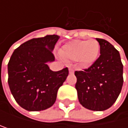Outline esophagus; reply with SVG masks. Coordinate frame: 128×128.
Segmentation results:
<instances>
[{
  "label": "esophagus",
  "mask_w": 128,
  "mask_h": 128,
  "mask_svg": "<svg viewBox=\"0 0 128 128\" xmlns=\"http://www.w3.org/2000/svg\"><path fill=\"white\" fill-rule=\"evenodd\" d=\"M69 73L70 74H73L74 73V68H72V67H69Z\"/></svg>",
  "instance_id": "esophagus-1"
}]
</instances>
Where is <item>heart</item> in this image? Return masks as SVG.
I'll use <instances>...</instances> for the list:
<instances>
[{
	"mask_svg": "<svg viewBox=\"0 0 128 128\" xmlns=\"http://www.w3.org/2000/svg\"><path fill=\"white\" fill-rule=\"evenodd\" d=\"M99 50V43L95 40H74L65 44L60 53L66 60H77L82 66H88L96 60Z\"/></svg>",
	"mask_w": 128,
	"mask_h": 128,
	"instance_id": "obj_1",
	"label": "heart"
}]
</instances>
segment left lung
Returning a JSON list of instances; mask_svg holds the SVG:
<instances>
[{
  "mask_svg": "<svg viewBox=\"0 0 128 128\" xmlns=\"http://www.w3.org/2000/svg\"><path fill=\"white\" fill-rule=\"evenodd\" d=\"M100 56L89 68L76 71V88L80 104L92 111H104L113 105L123 86V64L119 52L105 40L96 38Z\"/></svg>",
  "mask_w": 128,
  "mask_h": 128,
  "instance_id": "8db88e82",
  "label": "left lung"
}]
</instances>
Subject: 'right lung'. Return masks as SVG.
Here are the masks:
<instances>
[{
    "label": "right lung",
    "mask_w": 128,
    "mask_h": 128,
    "mask_svg": "<svg viewBox=\"0 0 128 128\" xmlns=\"http://www.w3.org/2000/svg\"><path fill=\"white\" fill-rule=\"evenodd\" d=\"M57 35L30 40L16 48L8 65V85L17 104L29 112L53 105L57 92L68 75V68L53 72L47 65L55 60L52 50Z\"/></svg>",
    "instance_id": "1"
}]
</instances>
